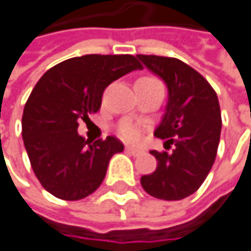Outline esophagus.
Returning a JSON list of instances; mask_svg holds the SVG:
<instances>
[{"label": "esophagus", "instance_id": "esophagus-1", "mask_svg": "<svg viewBox=\"0 0 251 251\" xmlns=\"http://www.w3.org/2000/svg\"><path fill=\"white\" fill-rule=\"evenodd\" d=\"M126 150H127V152L133 154V155H138V154L143 152L141 149H137V147H133V146H126Z\"/></svg>", "mask_w": 251, "mask_h": 251}]
</instances>
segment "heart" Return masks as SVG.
I'll return each instance as SVG.
<instances>
[{
	"label": "heart",
	"instance_id": "b5f03b06",
	"mask_svg": "<svg viewBox=\"0 0 251 251\" xmlns=\"http://www.w3.org/2000/svg\"><path fill=\"white\" fill-rule=\"evenodd\" d=\"M140 127L131 121H123L118 127V134L127 141H135L140 137Z\"/></svg>",
	"mask_w": 251,
	"mask_h": 251
}]
</instances>
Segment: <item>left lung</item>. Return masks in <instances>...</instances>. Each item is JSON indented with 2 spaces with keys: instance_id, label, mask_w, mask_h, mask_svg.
I'll list each match as a JSON object with an SVG mask.
<instances>
[{
  "instance_id": "left-lung-1",
  "label": "left lung",
  "mask_w": 251,
  "mask_h": 251,
  "mask_svg": "<svg viewBox=\"0 0 251 251\" xmlns=\"http://www.w3.org/2000/svg\"><path fill=\"white\" fill-rule=\"evenodd\" d=\"M137 58L167 85V104L154 135L173 144L170 152L150 151L157 169L140 181L155 199L181 200L199 190L216 160L222 133L219 99L201 74L177 58Z\"/></svg>"
}]
</instances>
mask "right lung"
Wrapping results in <instances>:
<instances>
[{
	"label": "right lung",
	"instance_id": "1",
	"mask_svg": "<svg viewBox=\"0 0 251 251\" xmlns=\"http://www.w3.org/2000/svg\"><path fill=\"white\" fill-rule=\"evenodd\" d=\"M133 55L87 54L50 68L35 84L23 114V140L41 186L61 200H81L102 183L111 157L124 150L116 137L94 143L78 123L100 110L107 85L140 70Z\"/></svg>",
	"mask_w": 251,
	"mask_h": 251
}]
</instances>
